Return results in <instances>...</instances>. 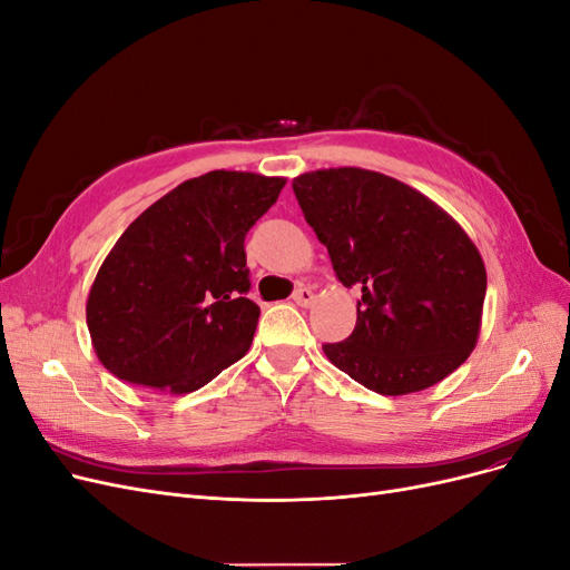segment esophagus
<instances>
[{
    "instance_id": "esophagus-1",
    "label": "esophagus",
    "mask_w": 570,
    "mask_h": 570,
    "mask_svg": "<svg viewBox=\"0 0 570 570\" xmlns=\"http://www.w3.org/2000/svg\"><path fill=\"white\" fill-rule=\"evenodd\" d=\"M292 299H295V304H299V306H308L314 302V292H312V287H297Z\"/></svg>"
}]
</instances>
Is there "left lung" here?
Listing matches in <instances>:
<instances>
[{
  "instance_id": "left-lung-1",
  "label": "left lung",
  "mask_w": 570,
  "mask_h": 570,
  "mask_svg": "<svg viewBox=\"0 0 570 570\" xmlns=\"http://www.w3.org/2000/svg\"><path fill=\"white\" fill-rule=\"evenodd\" d=\"M337 281L356 287V325L325 356L377 394L440 383L475 350L488 273L459 223L413 189L364 168L292 183Z\"/></svg>"
}]
</instances>
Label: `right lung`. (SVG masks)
Returning <instances> with one entry per match:
<instances>
[{"label":"right lung","mask_w":570,"mask_h":570,"mask_svg":"<svg viewBox=\"0 0 570 570\" xmlns=\"http://www.w3.org/2000/svg\"><path fill=\"white\" fill-rule=\"evenodd\" d=\"M285 178L212 170L137 216L88 297L92 347L132 385L195 392L243 358L258 308L247 299L245 237Z\"/></svg>","instance_id":"obj_1"}]
</instances>
